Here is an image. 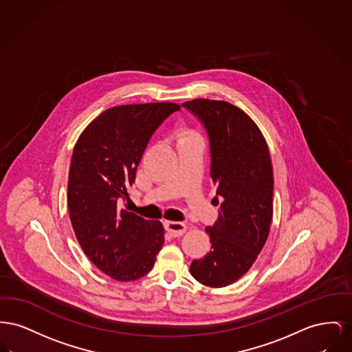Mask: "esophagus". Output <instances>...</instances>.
<instances>
[{
	"label": "esophagus",
	"mask_w": 352,
	"mask_h": 352,
	"mask_svg": "<svg viewBox=\"0 0 352 352\" xmlns=\"http://www.w3.org/2000/svg\"><path fill=\"white\" fill-rule=\"evenodd\" d=\"M164 226H166V230L172 237H180L186 232V225L183 222L166 221Z\"/></svg>",
	"instance_id": "34e87169"
}]
</instances>
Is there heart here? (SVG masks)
<instances>
[{
    "label": "heart",
    "instance_id": "heart-1",
    "mask_svg": "<svg viewBox=\"0 0 352 352\" xmlns=\"http://www.w3.org/2000/svg\"><path fill=\"white\" fill-rule=\"evenodd\" d=\"M176 139H177V146L184 144L188 142H195V140L201 142V138L196 131L192 130V129H186V127H183V129L177 131Z\"/></svg>",
    "mask_w": 352,
    "mask_h": 352
}]
</instances>
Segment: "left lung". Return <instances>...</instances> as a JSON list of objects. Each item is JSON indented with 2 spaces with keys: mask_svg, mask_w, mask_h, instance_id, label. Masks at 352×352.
Returning a JSON list of instances; mask_svg holds the SVG:
<instances>
[{
  "mask_svg": "<svg viewBox=\"0 0 352 352\" xmlns=\"http://www.w3.org/2000/svg\"><path fill=\"white\" fill-rule=\"evenodd\" d=\"M200 119L210 146V177L220 203L219 219L206 228L212 250L189 270L209 287L240 279L256 262L273 219V167L266 140L249 115L225 100L183 103Z\"/></svg>",
  "mask_w": 352,
  "mask_h": 352,
  "instance_id": "8db88e82",
  "label": "left lung"
}]
</instances>
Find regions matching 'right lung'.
Masks as SVG:
<instances>
[{
	"label": "right lung",
	"instance_id": "obj_1",
	"mask_svg": "<svg viewBox=\"0 0 352 352\" xmlns=\"http://www.w3.org/2000/svg\"><path fill=\"white\" fill-rule=\"evenodd\" d=\"M176 103L116 106L102 112L75 144L67 205L76 240L104 274L130 282L144 277L164 243L160 221L120 209L152 133Z\"/></svg>",
	"mask_w": 352,
	"mask_h": 352
}]
</instances>
